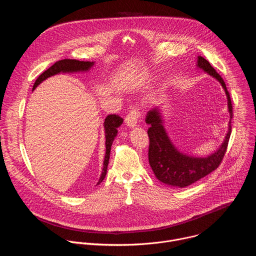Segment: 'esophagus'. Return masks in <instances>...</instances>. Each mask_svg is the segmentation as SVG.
<instances>
[{
    "label": "esophagus",
    "instance_id": "1",
    "mask_svg": "<svg viewBox=\"0 0 256 256\" xmlns=\"http://www.w3.org/2000/svg\"><path fill=\"white\" fill-rule=\"evenodd\" d=\"M140 118V112H138V109L136 107H132L128 114L126 116V124L130 128H134L136 126L138 120Z\"/></svg>",
    "mask_w": 256,
    "mask_h": 256
}]
</instances>
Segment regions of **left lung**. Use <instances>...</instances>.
Segmentation results:
<instances>
[{
  "instance_id": "8db88e82",
  "label": "left lung",
  "mask_w": 256,
  "mask_h": 256,
  "mask_svg": "<svg viewBox=\"0 0 256 256\" xmlns=\"http://www.w3.org/2000/svg\"><path fill=\"white\" fill-rule=\"evenodd\" d=\"M198 66L208 72L212 77L216 78L222 84L228 98L230 118H232V102L223 78L202 56H198ZM146 122L150 124L148 130V136L150 138L149 163L156 177L165 184L176 188L188 186L216 170L223 161L231 134V120L229 122V132L224 142L216 152L206 158H196L184 155L175 149L165 132V128H163L158 108H154L147 114Z\"/></svg>"
}]
</instances>
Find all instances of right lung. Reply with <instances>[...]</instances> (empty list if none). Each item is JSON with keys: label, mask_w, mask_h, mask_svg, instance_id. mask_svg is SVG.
I'll use <instances>...</instances> for the list:
<instances>
[{"label": "right lung", "mask_w": 256, "mask_h": 256, "mask_svg": "<svg viewBox=\"0 0 256 256\" xmlns=\"http://www.w3.org/2000/svg\"><path fill=\"white\" fill-rule=\"evenodd\" d=\"M93 66V62H84V60H62L58 62H56L50 68H48L46 70H44L42 74L36 79L33 89L38 87L42 81H44L46 78L54 76L56 74H58V72H79V70H87ZM124 120L118 116V114H108L105 118L104 122V128H105V146H106V153H105V158L103 162V169H102V174L99 178V181L97 182V184H101L102 180L104 179L107 171V166L109 162V156H110V150H112V142L118 134V128L122 124Z\"/></svg>", "instance_id": "obj_1"}]
</instances>
